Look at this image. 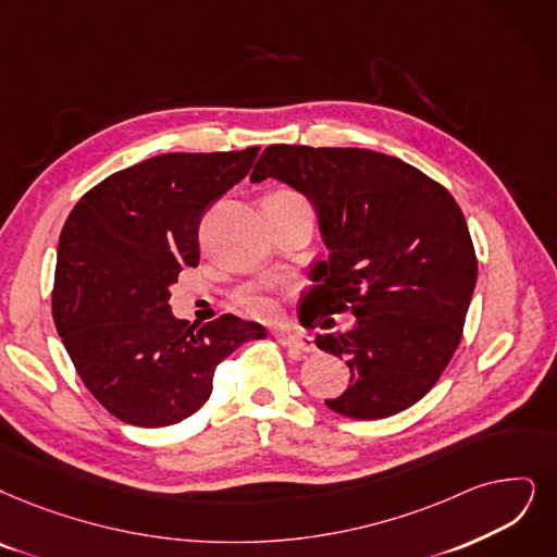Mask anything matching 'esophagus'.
I'll list each match as a JSON object with an SVG mask.
<instances>
[{
	"instance_id": "obj_1",
	"label": "esophagus",
	"mask_w": 557,
	"mask_h": 557,
	"mask_svg": "<svg viewBox=\"0 0 557 557\" xmlns=\"http://www.w3.org/2000/svg\"><path fill=\"white\" fill-rule=\"evenodd\" d=\"M274 338H276L283 347L293 349L295 354L315 351L313 338L306 336V333H299V331H274Z\"/></svg>"
}]
</instances>
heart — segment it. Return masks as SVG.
Listing matches in <instances>:
<instances>
[{
    "label": "heart",
    "mask_w": 557,
    "mask_h": 557,
    "mask_svg": "<svg viewBox=\"0 0 557 557\" xmlns=\"http://www.w3.org/2000/svg\"><path fill=\"white\" fill-rule=\"evenodd\" d=\"M274 196L290 198V201H304V198L297 191H290V189L274 191ZM235 306H237L239 313L251 315V318H267V315H272V310H274V301H272L270 293L262 290V287H256V285L239 290L235 295Z\"/></svg>",
    "instance_id": "heart-1"
}]
</instances>
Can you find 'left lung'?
Instances as JSON below:
<instances>
[{
  "label": "left lung",
  "instance_id": "left-lung-1",
  "mask_svg": "<svg viewBox=\"0 0 557 557\" xmlns=\"http://www.w3.org/2000/svg\"><path fill=\"white\" fill-rule=\"evenodd\" d=\"M276 177L313 203L329 260L313 264L310 322L354 313V329L315 345L349 366V386L326 399L347 418H388L438 382L459 347L478 258L453 194L416 166L366 148H264L253 183Z\"/></svg>",
  "mask_w": 557,
  "mask_h": 557
}]
</instances>
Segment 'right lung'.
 <instances>
[{
  "instance_id": "1",
  "label": "right lung",
  "mask_w": 557,
  "mask_h": 557,
  "mask_svg": "<svg viewBox=\"0 0 557 557\" xmlns=\"http://www.w3.org/2000/svg\"><path fill=\"white\" fill-rule=\"evenodd\" d=\"M166 152L104 177L59 237L52 315L84 386L119 420L166 428L201 409L216 366L260 324L221 315L189 324L171 313L169 285L198 264V226L258 158Z\"/></svg>"
}]
</instances>
